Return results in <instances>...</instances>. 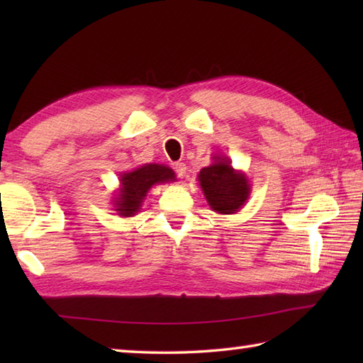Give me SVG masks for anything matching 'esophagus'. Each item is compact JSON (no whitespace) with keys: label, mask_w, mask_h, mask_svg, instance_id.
I'll return each instance as SVG.
<instances>
[{"label":"esophagus","mask_w":363,"mask_h":363,"mask_svg":"<svg viewBox=\"0 0 363 363\" xmlns=\"http://www.w3.org/2000/svg\"><path fill=\"white\" fill-rule=\"evenodd\" d=\"M174 172H176V174H177V177H182L186 176V173H187V167H186V164H182V162H177V164H174Z\"/></svg>","instance_id":"34e87169"}]
</instances>
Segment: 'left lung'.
Masks as SVG:
<instances>
[{
	"instance_id": "left-lung-1",
	"label": "left lung",
	"mask_w": 363,
	"mask_h": 363,
	"mask_svg": "<svg viewBox=\"0 0 363 363\" xmlns=\"http://www.w3.org/2000/svg\"><path fill=\"white\" fill-rule=\"evenodd\" d=\"M213 160L212 165L199 172V186L212 211L223 215L235 213L251 194L250 182L245 173L235 172L228 157L215 156Z\"/></svg>"
}]
</instances>
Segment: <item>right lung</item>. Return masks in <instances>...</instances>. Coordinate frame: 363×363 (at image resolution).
<instances>
[{
	"instance_id": "right-lung-1",
	"label": "right lung",
	"mask_w": 363,
	"mask_h": 363,
	"mask_svg": "<svg viewBox=\"0 0 363 363\" xmlns=\"http://www.w3.org/2000/svg\"><path fill=\"white\" fill-rule=\"evenodd\" d=\"M176 181L172 168L159 164H145L133 172L123 173L120 177L121 187L115 198V211L121 217H134L140 211L148 190L156 184Z\"/></svg>"
}]
</instances>
